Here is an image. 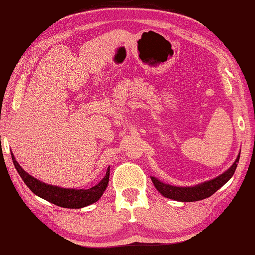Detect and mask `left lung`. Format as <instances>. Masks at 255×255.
<instances>
[{"label":"left lung","mask_w":255,"mask_h":255,"mask_svg":"<svg viewBox=\"0 0 255 255\" xmlns=\"http://www.w3.org/2000/svg\"><path fill=\"white\" fill-rule=\"evenodd\" d=\"M240 154H241V151L239 152L233 164L227 171L223 172L222 174L214 177V179L204 181L202 183L192 186H175L164 183V182L160 181L154 176H151V180L153 184H154L155 189L164 198L179 201V202H195V201L204 200L206 198H210L211 195H213L215 192L221 189L233 176L240 160Z\"/></svg>","instance_id":"obj_1"}]
</instances>
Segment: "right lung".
<instances>
[{"mask_svg":"<svg viewBox=\"0 0 255 255\" xmlns=\"http://www.w3.org/2000/svg\"><path fill=\"white\" fill-rule=\"evenodd\" d=\"M11 155L14 166H15L17 173L20 174L28 189L35 195L57 206H61V208L82 209L84 206L93 204L103 195L109 184L110 167L107 173H105L103 179L97 185L90 187V189H68V187L46 184L44 182L37 180L34 176L28 174L26 171H24L15 160V156L13 155L12 151Z\"/></svg>","mask_w":255,"mask_h":255,"instance_id":"add662e5","label":"right lung"}]
</instances>
